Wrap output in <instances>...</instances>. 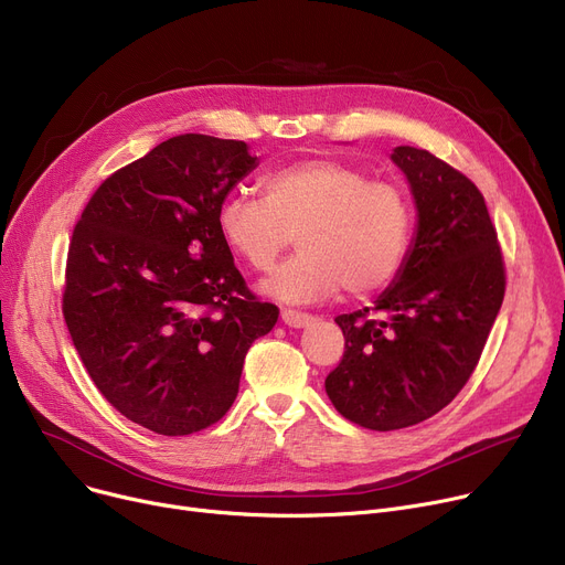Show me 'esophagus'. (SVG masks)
<instances>
[{"label":"esophagus","instance_id":"esophagus-1","mask_svg":"<svg viewBox=\"0 0 565 565\" xmlns=\"http://www.w3.org/2000/svg\"><path fill=\"white\" fill-rule=\"evenodd\" d=\"M281 320H284V324H288L292 329H302V327H307L313 320V316L299 313V311H292V309H284L281 311Z\"/></svg>","mask_w":565,"mask_h":565}]
</instances>
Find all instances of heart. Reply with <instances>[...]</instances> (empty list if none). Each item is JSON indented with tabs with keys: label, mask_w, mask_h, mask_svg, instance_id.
<instances>
[{
	"label": "heart",
	"mask_w": 565,
	"mask_h": 565,
	"mask_svg": "<svg viewBox=\"0 0 565 565\" xmlns=\"http://www.w3.org/2000/svg\"><path fill=\"white\" fill-rule=\"evenodd\" d=\"M263 198L232 193L217 206L222 243L252 270H270L297 234L299 252L260 292L309 305L345 290L363 297L399 273L411 241V204L402 188L343 161L311 159L263 177Z\"/></svg>",
	"instance_id": "1"
}]
</instances>
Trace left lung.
Segmentation results:
<instances>
[{
  "instance_id": "obj_1",
  "label": "left lung",
  "mask_w": 565,
  "mask_h": 565,
  "mask_svg": "<svg viewBox=\"0 0 565 565\" xmlns=\"http://www.w3.org/2000/svg\"><path fill=\"white\" fill-rule=\"evenodd\" d=\"M418 222L404 263L372 309L335 324L345 354L324 380L348 420L393 431L457 397L481 356L504 299V263L479 188L418 147H395Z\"/></svg>"
}]
</instances>
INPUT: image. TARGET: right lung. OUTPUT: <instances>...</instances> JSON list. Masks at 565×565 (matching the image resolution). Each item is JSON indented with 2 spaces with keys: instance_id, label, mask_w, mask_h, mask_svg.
I'll return each instance as SVG.
<instances>
[{
  "instance_id": "obj_1",
  "label": "right lung",
  "mask_w": 565,
  "mask_h": 565,
  "mask_svg": "<svg viewBox=\"0 0 565 565\" xmlns=\"http://www.w3.org/2000/svg\"><path fill=\"white\" fill-rule=\"evenodd\" d=\"M258 159L181 134L110 174L72 234L63 316L90 380L131 423L188 436L238 395L245 354L279 309L247 290L220 202Z\"/></svg>"
}]
</instances>
